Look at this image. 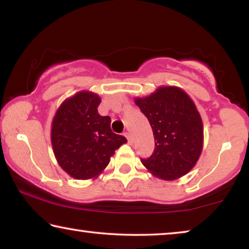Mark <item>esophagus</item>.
<instances>
[{
  "instance_id": "1",
  "label": "esophagus",
  "mask_w": 249,
  "mask_h": 249,
  "mask_svg": "<svg viewBox=\"0 0 249 249\" xmlns=\"http://www.w3.org/2000/svg\"><path fill=\"white\" fill-rule=\"evenodd\" d=\"M124 136L127 138V142H128V144H132V135H130L128 132H125L124 133Z\"/></svg>"
}]
</instances>
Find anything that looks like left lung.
Returning <instances> with one entry per match:
<instances>
[{
	"instance_id": "left-lung-1",
	"label": "left lung",
	"mask_w": 249,
	"mask_h": 249,
	"mask_svg": "<svg viewBox=\"0 0 249 249\" xmlns=\"http://www.w3.org/2000/svg\"><path fill=\"white\" fill-rule=\"evenodd\" d=\"M134 102L148 119L155 149L141 161L156 178L172 181L192 170L203 149V122L193 100L181 88L158 87Z\"/></svg>"
}]
</instances>
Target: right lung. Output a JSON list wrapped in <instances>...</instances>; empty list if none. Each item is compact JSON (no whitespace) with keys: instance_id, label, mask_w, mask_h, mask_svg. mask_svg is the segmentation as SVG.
I'll use <instances>...</instances> for the list:
<instances>
[{"instance_id":"1","label":"right lung","mask_w":249,"mask_h":249,"mask_svg":"<svg viewBox=\"0 0 249 249\" xmlns=\"http://www.w3.org/2000/svg\"><path fill=\"white\" fill-rule=\"evenodd\" d=\"M101 98L79 91L60 104L52 123L50 140L59 166L77 180L95 179L117 148L127 142L111 130V117L101 116Z\"/></svg>"}]
</instances>
